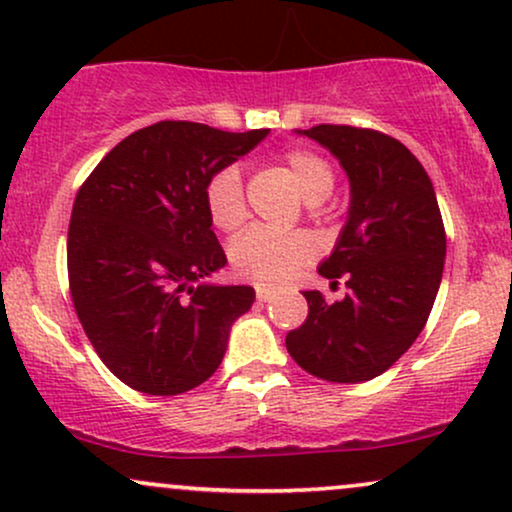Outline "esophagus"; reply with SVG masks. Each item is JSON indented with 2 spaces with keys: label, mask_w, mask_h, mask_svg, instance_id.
<instances>
[{
  "label": "esophagus",
  "mask_w": 512,
  "mask_h": 512,
  "mask_svg": "<svg viewBox=\"0 0 512 512\" xmlns=\"http://www.w3.org/2000/svg\"><path fill=\"white\" fill-rule=\"evenodd\" d=\"M277 296L275 289H268V287H256V299L261 301V304H268V301H273Z\"/></svg>",
  "instance_id": "esophagus-1"
}]
</instances>
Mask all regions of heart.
I'll use <instances>...</instances> for the list:
<instances>
[{
	"label": "heart",
	"mask_w": 512,
	"mask_h": 512,
	"mask_svg": "<svg viewBox=\"0 0 512 512\" xmlns=\"http://www.w3.org/2000/svg\"><path fill=\"white\" fill-rule=\"evenodd\" d=\"M289 178L306 204H320L332 194L334 170L323 156L311 149H289L282 156ZM206 208L213 225L223 232H235L246 220L242 173L237 166L220 168L206 185ZM315 246L304 232L249 230L230 246L232 270L242 280L258 285H282L292 280L311 261Z\"/></svg>",
	"instance_id": "heart-1"
}]
</instances>
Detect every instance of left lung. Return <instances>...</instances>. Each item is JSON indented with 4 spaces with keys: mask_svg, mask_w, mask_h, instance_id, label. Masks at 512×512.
I'll return each instance as SVG.
<instances>
[{
    "mask_svg": "<svg viewBox=\"0 0 512 512\" xmlns=\"http://www.w3.org/2000/svg\"><path fill=\"white\" fill-rule=\"evenodd\" d=\"M325 147L349 178V213L327 280L346 275L349 294L327 304L304 292L308 318L287 334V351L327 382L358 384L382 375L410 349L437 299L446 258L444 223L430 175L394 137L351 125L296 130Z\"/></svg>",
    "mask_w": 512,
    "mask_h": 512,
    "instance_id": "obj_1",
    "label": "left lung"
}]
</instances>
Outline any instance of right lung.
<instances>
[{
    "instance_id": "obj_1",
    "label": "right lung",
    "mask_w": 512,
    "mask_h": 512,
    "mask_svg": "<svg viewBox=\"0 0 512 512\" xmlns=\"http://www.w3.org/2000/svg\"><path fill=\"white\" fill-rule=\"evenodd\" d=\"M268 132L154 123L116 144L80 187L68 227L75 313L128 387L175 396L223 361L232 325L256 292L208 282L227 258L206 185Z\"/></svg>"
}]
</instances>
